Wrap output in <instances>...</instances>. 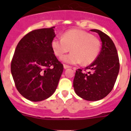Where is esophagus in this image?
<instances>
[{"mask_svg": "<svg viewBox=\"0 0 131 131\" xmlns=\"http://www.w3.org/2000/svg\"><path fill=\"white\" fill-rule=\"evenodd\" d=\"M63 67H64V69H67V68H70V66L69 65H67V64H64V65H63Z\"/></svg>", "mask_w": 131, "mask_h": 131, "instance_id": "esophagus-1", "label": "esophagus"}]
</instances>
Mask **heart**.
I'll use <instances>...</instances> for the list:
<instances>
[{"label":"heart","mask_w":131,"mask_h":131,"mask_svg":"<svg viewBox=\"0 0 131 131\" xmlns=\"http://www.w3.org/2000/svg\"><path fill=\"white\" fill-rule=\"evenodd\" d=\"M54 54L61 57L71 51L69 54L62 58V60L69 64L81 63L89 65L97 57L101 48L100 41L90 33L79 29H73L64 32L61 38L56 37L51 42Z\"/></svg>","instance_id":"heart-1"}]
</instances>
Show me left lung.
I'll return each instance as SVG.
<instances>
[{
  "mask_svg": "<svg viewBox=\"0 0 131 131\" xmlns=\"http://www.w3.org/2000/svg\"><path fill=\"white\" fill-rule=\"evenodd\" d=\"M102 47L94 61L76 70L73 88L77 94L88 101H97L106 97L113 89L119 72L120 63L117 49L108 35L96 29Z\"/></svg>",
  "mask_w": 131,
  "mask_h": 131,
  "instance_id": "1",
  "label": "left lung"
}]
</instances>
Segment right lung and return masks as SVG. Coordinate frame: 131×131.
Wrapping results in <instances>:
<instances>
[{
  "mask_svg": "<svg viewBox=\"0 0 131 131\" xmlns=\"http://www.w3.org/2000/svg\"><path fill=\"white\" fill-rule=\"evenodd\" d=\"M55 26L34 30L25 35L16 46L10 63L16 88L27 100L40 101L57 88L63 71L51 47Z\"/></svg>",
  "mask_w": 131,
  "mask_h": 131,
  "instance_id": "obj_1",
  "label": "right lung"
}]
</instances>
